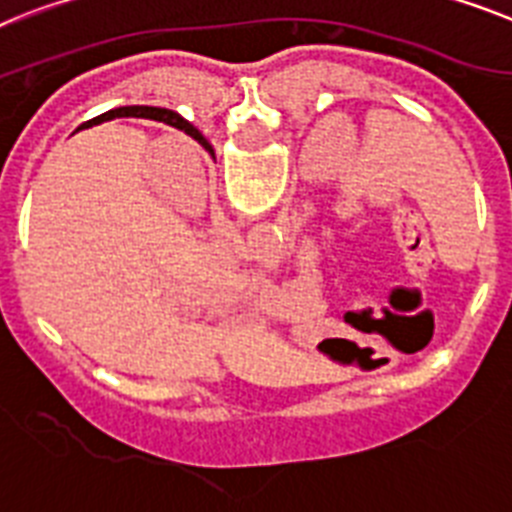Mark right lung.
<instances>
[{"label":"right lung","instance_id":"add662e5","mask_svg":"<svg viewBox=\"0 0 512 512\" xmlns=\"http://www.w3.org/2000/svg\"><path fill=\"white\" fill-rule=\"evenodd\" d=\"M121 116H142V119H155V121H163V124L176 126V129L186 131L189 137H194L199 144H207V139L202 137V131L191 126L189 121L181 119L176 111H168V108H152V106H126V108H113V111L103 113L98 119H121Z\"/></svg>","mask_w":512,"mask_h":512}]
</instances>
